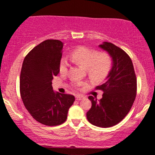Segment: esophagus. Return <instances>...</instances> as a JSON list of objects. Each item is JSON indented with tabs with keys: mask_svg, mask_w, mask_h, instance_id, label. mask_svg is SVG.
I'll use <instances>...</instances> for the list:
<instances>
[{
	"mask_svg": "<svg viewBox=\"0 0 155 155\" xmlns=\"http://www.w3.org/2000/svg\"><path fill=\"white\" fill-rule=\"evenodd\" d=\"M83 98H84V97L82 96H76V99L77 100V101H80V100H82Z\"/></svg>",
	"mask_w": 155,
	"mask_h": 155,
	"instance_id": "1",
	"label": "esophagus"
}]
</instances>
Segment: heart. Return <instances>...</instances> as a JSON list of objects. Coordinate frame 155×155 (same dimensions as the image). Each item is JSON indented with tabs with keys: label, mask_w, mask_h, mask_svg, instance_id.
Wrapping results in <instances>:
<instances>
[{
	"label": "heart",
	"mask_w": 155,
	"mask_h": 155,
	"mask_svg": "<svg viewBox=\"0 0 155 155\" xmlns=\"http://www.w3.org/2000/svg\"><path fill=\"white\" fill-rule=\"evenodd\" d=\"M71 57L76 64L86 68L89 76L97 81L106 79L113 66V59L108 53L98 52L97 50L87 47H77L71 53ZM69 66L70 64L67 59L62 57L59 62V71L61 74H67ZM82 85L81 81H72V86L75 89H79Z\"/></svg>",
	"instance_id": "1"
}]
</instances>
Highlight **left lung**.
Here are the masks:
<instances>
[{
  "mask_svg": "<svg viewBox=\"0 0 155 155\" xmlns=\"http://www.w3.org/2000/svg\"><path fill=\"white\" fill-rule=\"evenodd\" d=\"M99 47L111 56L113 68L107 80L96 87L104 92L102 98L97 101L88 97L92 107L87 118L93 125L106 128L120 123L130 111L137 93V78L132 59L124 51L107 42Z\"/></svg>",
  "mask_w": 155,
  "mask_h": 155,
  "instance_id": "obj_1",
  "label": "left lung"
}]
</instances>
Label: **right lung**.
<instances>
[{
	"instance_id": "1",
	"label": "right lung",
	"mask_w": 155,
	"mask_h": 155,
	"mask_svg": "<svg viewBox=\"0 0 155 155\" xmlns=\"http://www.w3.org/2000/svg\"><path fill=\"white\" fill-rule=\"evenodd\" d=\"M63 42L46 40L25 56L20 76V92L25 107L37 121L58 126L67 119L75 101L72 95L54 93L52 79L59 73Z\"/></svg>"
}]
</instances>
